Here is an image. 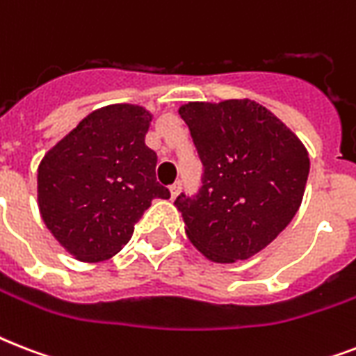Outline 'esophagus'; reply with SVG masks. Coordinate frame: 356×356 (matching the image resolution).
Masks as SVG:
<instances>
[{"mask_svg":"<svg viewBox=\"0 0 356 356\" xmlns=\"http://www.w3.org/2000/svg\"><path fill=\"white\" fill-rule=\"evenodd\" d=\"M179 192H181V183H173L172 186H170V195H172V200H175L179 195Z\"/></svg>","mask_w":356,"mask_h":356,"instance_id":"1","label":"esophagus"}]
</instances>
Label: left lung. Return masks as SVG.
<instances>
[{
  "label": "left lung",
  "instance_id": "obj_1",
  "mask_svg": "<svg viewBox=\"0 0 356 356\" xmlns=\"http://www.w3.org/2000/svg\"><path fill=\"white\" fill-rule=\"evenodd\" d=\"M205 166L194 200L175 207L184 233L218 264L245 260L292 222L309 179V151L292 129L253 99L179 107Z\"/></svg>",
  "mask_w": 356,
  "mask_h": 356
}]
</instances>
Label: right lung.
<instances>
[{"label":"right lung","instance_id":"right-lung-1","mask_svg":"<svg viewBox=\"0 0 356 356\" xmlns=\"http://www.w3.org/2000/svg\"><path fill=\"white\" fill-rule=\"evenodd\" d=\"M153 114L131 103L92 111L38 164L40 216L70 254L102 262L122 251L155 197L156 153L145 145Z\"/></svg>","mask_w":356,"mask_h":356}]
</instances>
